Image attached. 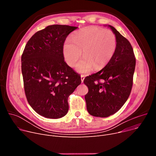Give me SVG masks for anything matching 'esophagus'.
Segmentation results:
<instances>
[{"instance_id":"esophagus-1","label":"esophagus","mask_w":156,"mask_h":156,"mask_svg":"<svg viewBox=\"0 0 156 156\" xmlns=\"http://www.w3.org/2000/svg\"><path fill=\"white\" fill-rule=\"evenodd\" d=\"M84 79V75H81V82H82V83L83 82Z\"/></svg>"}]
</instances>
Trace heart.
Returning a JSON list of instances; mask_svg holds the SVG:
<instances>
[{"label":"heart","instance_id":"b5f03b06","mask_svg":"<svg viewBox=\"0 0 156 156\" xmlns=\"http://www.w3.org/2000/svg\"><path fill=\"white\" fill-rule=\"evenodd\" d=\"M117 48L115 34L110 30L90 27L76 31L71 41L66 40L63 55L69 66H74L81 56L84 58L76 65L80 73L90 72L93 67L100 70L112 58Z\"/></svg>","mask_w":156,"mask_h":156}]
</instances>
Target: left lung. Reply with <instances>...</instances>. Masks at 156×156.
<instances>
[{"label": "left lung", "mask_w": 156, "mask_h": 156, "mask_svg": "<svg viewBox=\"0 0 156 156\" xmlns=\"http://www.w3.org/2000/svg\"><path fill=\"white\" fill-rule=\"evenodd\" d=\"M108 27L117 38L115 52L101 70L84 80L88 87V93L85 95L87 110L91 115L99 117L114 114L127 101L136 65L130 42L114 27ZM101 80L104 83H101Z\"/></svg>", "instance_id": "1"}]
</instances>
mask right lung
I'll use <instances>...</instances> for the list:
<instances>
[{
	"mask_svg": "<svg viewBox=\"0 0 156 156\" xmlns=\"http://www.w3.org/2000/svg\"><path fill=\"white\" fill-rule=\"evenodd\" d=\"M78 27L54 25L37 31L21 55L25 93L38 114L59 119L69 110V96L81 84V77L64 60L63 46Z\"/></svg>",
	"mask_w": 156,
	"mask_h": 156,
	"instance_id": "obj_1",
	"label": "right lung"
}]
</instances>
